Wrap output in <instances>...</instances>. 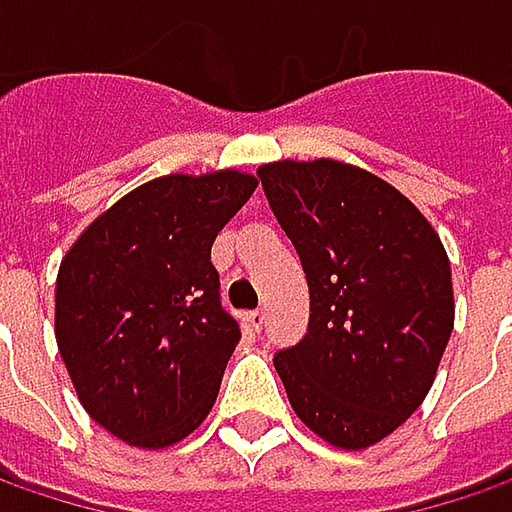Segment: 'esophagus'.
Segmentation results:
<instances>
[{"mask_svg": "<svg viewBox=\"0 0 512 512\" xmlns=\"http://www.w3.org/2000/svg\"><path fill=\"white\" fill-rule=\"evenodd\" d=\"M244 320H247V326H250L253 332H259V329H262V323H265V314H262V311H247V314H244Z\"/></svg>", "mask_w": 512, "mask_h": 512, "instance_id": "esophagus-1", "label": "esophagus"}]
</instances>
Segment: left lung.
Masks as SVG:
<instances>
[{
    "label": "left lung",
    "instance_id": "left-lung-1",
    "mask_svg": "<svg viewBox=\"0 0 512 512\" xmlns=\"http://www.w3.org/2000/svg\"><path fill=\"white\" fill-rule=\"evenodd\" d=\"M256 174L309 282V332L274 358L288 402L329 446L370 449L420 408L452 338L446 247L358 165L279 160Z\"/></svg>",
    "mask_w": 512,
    "mask_h": 512
}]
</instances>
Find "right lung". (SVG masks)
Returning <instances> with one entry per match:
<instances>
[{"label":"right lung","mask_w":512,"mask_h":512,"mask_svg":"<svg viewBox=\"0 0 512 512\" xmlns=\"http://www.w3.org/2000/svg\"><path fill=\"white\" fill-rule=\"evenodd\" d=\"M256 186L236 168L148 180L60 262V358L84 411L128 446L168 449L215 405L241 332L221 309L209 253Z\"/></svg>","instance_id":"obj_1"}]
</instances>
